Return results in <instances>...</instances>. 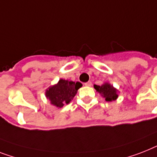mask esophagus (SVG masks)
Instances as JSON below:
<instances>
[{"label":"esophagus","instance_id":"esophagus-1","mask_svg":"<svg viewBox=\"0 0 157 157\" xmlns=\"http://www.w3.org/2000/svg\"><path fill=\"white\" fill-rule=\"evenodd\" d=\"M85 86H91L92 82H91V81H88V82L85 83Z\"/></svg>","mask_w":157,"mask_h":157}]
</instances>
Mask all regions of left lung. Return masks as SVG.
<instances>
[{"mask_svg": "<svg viewBox=\"0 0 157 157\" xmlns=\"http://www.w3.org/2000/svg\"><path fill=\"white\" fill-rule=\"evenodd\" d=\"M94 89L97 90V92H98L103 98H105V101H112L118 98V95L117 94L118 90L109 83H105L101 86L94 85Z\"/></svg>", "mask_w": 157, "mask_h": 157, "instance_id": "obj_1", "label": "left lung"}]
</instances>
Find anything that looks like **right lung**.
<instances>
[{
    "label": "right lung",
    "instance_id": "1",
    "mask_svg": "<svg viewBox=\"0 0 157 157\" xmlns=\"http://www.w3.org/2000/svg\"><path fill=\"white\" fill-rule=\"evenodd\" d=\"M82 86L80 82H73L60 79L56 85L51 86L46 90V97L51 104L56 107H63L64 104H68L73 99L77 90Z\"/></svg>",
    "mask_w": 157,
    "mask_h": 157
}]
</instances>
